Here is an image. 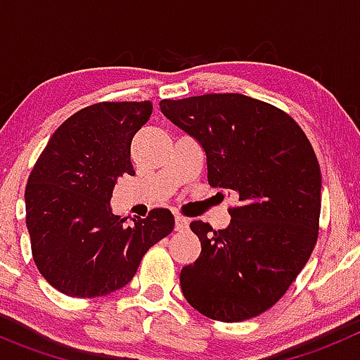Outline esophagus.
I'll return each instance as SVG.
<instances>
[{"instance_id":"34e87169","label":"esophagus","mask_w":360,"mask_h":360,"mask_svg":"<svg viewBox=\"0 0 360 360\" xmlns=\"http://www.w3.org/2000/svg\"><path fill=\"white\" fill-rule=\"evenodd\" d=\"M187 227H189V219L184 218V216L180 214L174 216V229H176V231H186Z\"/></svg>"}]
</instances>
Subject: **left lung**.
I'll list each match as a JSON object with an SVG mask.
<instances>
[{
    "instance_id": "8db88e82",
    "label": "left lung",
    "mask_w": 360,
    "mask_h": 360,
    "mask_svg": "<svg viewBox=\"0 0 360 360\" xmlns=\"http://www.w3.org/2000/svg\"><path fill=\"white\" fill-rule=\"evenodd\" d=\"M160 110L200 142L209 186L238 196L229 227L191 221L202 252L180 272L184 297L214 321L259 316L316 247L321 169L314 148L285 111L241 94L164 98Z\"/></svg>"
}]
</instances>
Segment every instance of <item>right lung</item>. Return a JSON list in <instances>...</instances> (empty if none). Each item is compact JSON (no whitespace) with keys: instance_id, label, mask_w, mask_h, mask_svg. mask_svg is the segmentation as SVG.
Here are the masks:
<instances>
[{"instance_id":"add662e5","label":"right lung","mask_w":360,"mask_h":360,"mask_svg":"<svg viewBox=\"0 0 360 360\" xmlns=\"http://www.w3.org/2000/svg\"><path fill=\"white\" fill-rule=\"evenodd\" d=\"M151 111L149 101L82 108L56 129L28 176L32 256L63 294L98 297L126 287L149 247L173 231L169 209L128 224L110 207L117 178L135 174L131 141Z\"/></svg>"}]
</instances>
